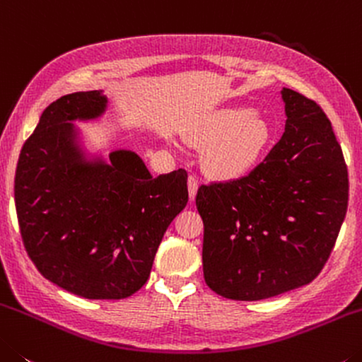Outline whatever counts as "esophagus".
Segmentation results:
<instances>
[{
  "mask_svg": "<svg viewBox=\"0 0 362 362\" xmlns=\"http://www.w3.org/2000/svg\"><path fill=\"white\" fill-rule=\"evenodd\" d=\"M197 189H199L197 177H195V176H189V177H187V191H189V199H191V200H194V199H195V194H197Z\"/></svg>",
  "mask_w": 362,
  "mask_h": 362,
  "instance_id": "esophagus-1",
  "label": "esophagus"
}]
</instances>
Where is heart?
Masks as SVG:
<instances>
[{
  "mask_svg": "<svg viewBox=\"0 0 362 362\" xmlns=\"http://www.w3.org/2000/svg\"><path fill=\"white\" fill-rule=\"evenodd\" d=\"M195 141L209 146L204 165L220 181L240 180L258 167L272 142V129L263 117L247 107L218 110L197 128Z\"/></svg>",
  "mask_w": 362,
  "mask_h": 362,
  "instance_id": "heart-1",
  "label": "heart"
}]
</instances>
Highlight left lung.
<instances>
[{
  "label": "left lung",
  "mask_w": 362,
  "mask_h": 362,
  "mask_svg": "<svg viewBox=\"0 0 362 362\" xmlns=\"http://www.w3.org/2000/svg\"><path fill=\"white\" fill-rule=\"evenodd\" d=\"M286 132L240 180L200 186L206 286L224 298L276 297L316 279L348 209V170L324 110L288 88Z\"/></svg>",
  "instance_id": "obj_1"
}]
</instances>
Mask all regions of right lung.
<instances>
[{
  "label": "right lung",
  "instance_id": "obj_1",
  "mask_svg": "<svg viewBox=\"0 0 362 362\" xmlns=\"http://www.w3.org/2000/svg\"><path fill=\"white\" fill-rule=\"evenodd\" d=\"M103 91L47 105L25 141L14 180L23 245L47 281L90 300H120L144 286L165 230L187 204L182 168L152 177L138 153L90 157L72 122L96 120Z\"/></svg>",
  "mask_w": 362,
  "mask_h": 362
}]
</instances>
